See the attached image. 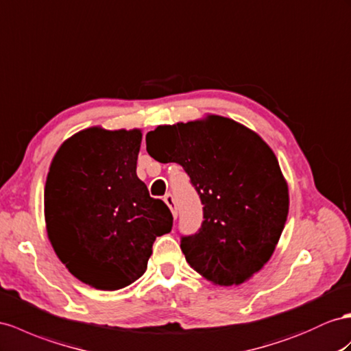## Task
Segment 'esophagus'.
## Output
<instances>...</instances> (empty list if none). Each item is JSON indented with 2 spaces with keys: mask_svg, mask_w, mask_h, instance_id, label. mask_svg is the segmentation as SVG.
Instances as JSON below:
<instances>
[{
  "mask_svg": "<svg viewBox=\"0 0 351 351\" xmlns=\"http://www.w3.org/2000/svg\"><path fill=\"white\" fill-rule=\"evenodd\" d=\"M165 203L169 206V209L172 210L173 217H176V203H175V199H173L172 194L167 193V194L165 195Z\"/></svg>",
  "mask_w": 351,
  "mask_h": 351,
  "instance_id": "34e87169",
  "label": "esophagus"
}]
</instances>
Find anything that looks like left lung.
Returning a JSON list of instances; mask_svg holds the SVG:
<instances>
[{
    "mask_svg": "<svg viewBox=\"0 0 351 351\" xmlns=\"http://www.w3.org/2000/svg\"><path fill=\"white\" fill-rule=\"evenodd\" d=\"M148 154L184 167L203 204L194 234H181L186 263L219 286L240 285L271 258L289 210L280 166L256 133L230 119L158 125Z\"/></svg>",
    "mask_w": 351,
    "mask_h": 351,
    "instance_id": "left-lung-1",
    "label": "left lung"
}]
</instances>
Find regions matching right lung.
<instances>
[{"mask_svg":"<svg viewBox=\"0 0 351 351\" xmlns=\"http://www.w3.org/2000/svg\"><path fill=\"white\" fill-rule=\"evenodd\" d=\"M141 130L86 129L51 161L44 188L49 239L71 274L102 291L145 273L173 217L136 175Z\"/></svg>","mask_w":351,"mask_h":351,"instance_id":"obj_1","label":"right lung"}]
</instances>
